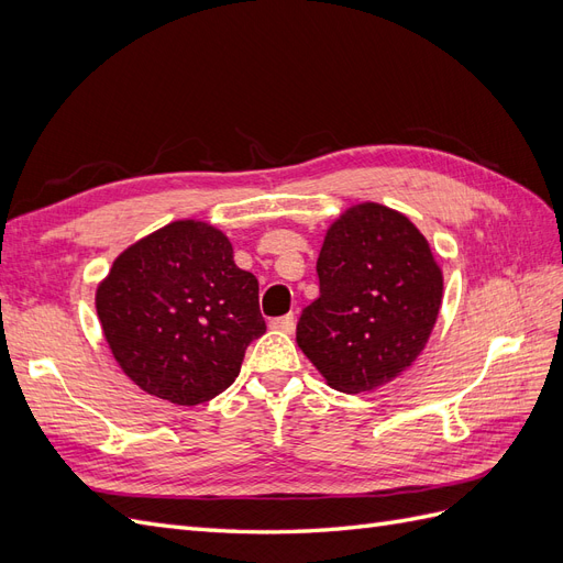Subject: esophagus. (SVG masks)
<instances>
[{"instance_id":"obj_1","label":"esophagus","mask_w":563,"mask_h":563,"mask_svg":"<svg viewBox=\"0 0 563 563\" xmlns=\"http://www.w3.org/2000/svg\"><path fill=\"white\" fill-rule=\"evenodd\" d=\"M269 329L272 331H282V333H294L296 329V317L294 314H284L269 321Z\"/></svg>"}]
</instances>
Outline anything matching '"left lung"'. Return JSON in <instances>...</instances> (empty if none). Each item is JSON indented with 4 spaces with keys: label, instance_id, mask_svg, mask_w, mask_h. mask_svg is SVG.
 Returning <instances> with one entry per match:
<instances>
[{
    "label": "left lung",
    "instance_id": "1",
    "mask_svg": "<svg viewBox=\"0 0 563 563\" xmlns=\"http://www.w3.org/2000/svg\"><path fill=\"white\" fill-rule=\"evenodd\" d=\"M319 298L296 340L327 383L347 395L401 376L434 329L444 279L430 244L406 216L360 203L323 240Z\"/></svg>",
    "mask_w": 563,
    "mask_h": 563
}]
</instances>
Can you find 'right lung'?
I'll use <instances>...</instances> for the list:
<instances>
[{
	"mask_svg": "<svg viewBox=\"0 0 563 563\" xmlns=\"http://www.w3.org/2000/svg\"><path fill=\"white\" fill-rule=\"evenodd\" d=\"M96 310L126 376L178 406L209 401L240 376L265 333L258 279L232 261L228 236L178 220L129 246L98 286Z\"/></svg>",
	"mask_w": 563,
	"mask_h": 563,
	"instance_id": "1",
	"label": "right lung"
}]
</instances>
